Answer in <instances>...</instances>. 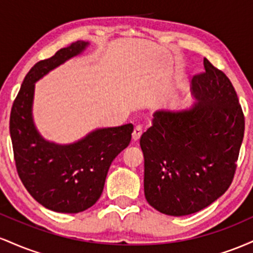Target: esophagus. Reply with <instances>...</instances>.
Wrapping results in <instances>:
<instances>
[{
	"instance_id": "34e87169",
	"label": "esophagus",
	"mask_w": 253,
	"mask_h": 253,
	"mask_svg": "<svg viewBox=\"0 0 253 253\" xmlns=\"http://www.w3.org/2000/svg\"><path fill=\"white\" fill-rule=\"evenodd\" d=\"M141 134H143V128H141L140 126H136L132 133V140L134 141V143L135 141H138L139 139H140Z\"/></svg>"
}]
</instances>
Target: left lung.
I'll list each match as a JSON object with an SVG mask.
<instances>
[{
    "mask_svg": "<svg viewBox=\"0 0 253 253\" xmlns=\"http://www.w3.org/2000/svg\"><path fill=\"white\" fill-rule=\"evenodd\" d=\"M191 80L190 108L158 110L140 138L144 193L155 210L183 216L228 189L236 172L245 119L228 77L203 59Z\"/></svg>",
    "mask_w": 253,
    "mask_h": 253,
    "instance_id": "8db88e82",
    "label": "left lung"
}]
</instances>
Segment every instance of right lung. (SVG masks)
I'll list each match as a JSON object with an SVG mask.
<instances>
[{
	"label": "right lung",
	"instance_id": "add662e5",
	"mask_svg": "<svg viewBox=\"0 0 253 253\" xmlns=\"http://www.w3.org/2000/svg\"><path fill=\"white\" fill-rule=\"evenodd\" d=\"M88 46L78 40L38 62L11 107L9 130L20 179L36 201L58 213H80L96 203L110 164L132 138V124L97 128L64 145L46 140L37 129L32 113L36 82Z\"/></svg>",
	"mask_w": 253,
	"mask_h": 253
}]
</instances>
